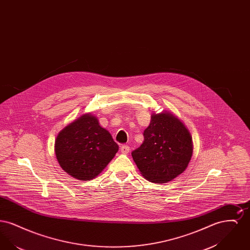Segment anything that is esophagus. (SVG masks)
I'll list each match as a JSON object with an SVG mask.
<instances>
[{
	"mask_svg": "<svg viewBox=\"0 0 250 250\" xmlns=\"http://www.w3.org/2000/svg\"><path fill=\"white\" fill-rule=\"evenodd\" d=\"M120 150H121V152H122L123 154H127V153L129 152L130 148H129V146H128V145H125V144H124V145H122V146H121Z\"/></svg>",
	"mask_w": 250,
	"mask_h": 250,
	"instance_id": "1",
	"label": "esophagus"
}]
</instances>
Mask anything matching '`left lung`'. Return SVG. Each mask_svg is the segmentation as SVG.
<instances>
[{"instance_id":"8db88e82","label":"left lung","mask_w":250,"mask_h":250,"mask_svg":"<svg viewBox=\"0 0 250 250\" xmlns=\"http://www.w3.org/2000/svg\"><path fill=\"white\" fill-rule=\"evenodd\" d=\"M143 137L131 155L145 178L165 184L185 171L193 153L192 137L177 117L167 111L153 113Z\"/></svg>"}]
</instances>
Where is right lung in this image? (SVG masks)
I'll list each match as a JSON object with an SVG mask.
<instances>
[{
  "mask_svg": "<svg viewBox=\"0 0 250 250\" xmlns=\"http://www.w3.org/2000/svg\"><path fill=\"white\" fill-rule=\"evenodd\" d=\"M119 147L108 131L90 113L60 131L55 140V155L62 168L72 177L95 178L111 161Z\"/></svg>",
  "mask_w": 250,
  "mask_h": 250,
  "instance_id": "1",
  "label": "right lung"
}]
</instances>
